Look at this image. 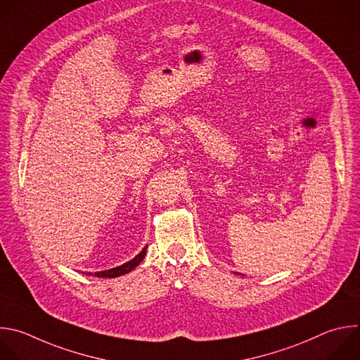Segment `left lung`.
<instances>
[{"mask_svg": "<svg viewBox=\"0 0 360 360\" xmlns=\"http://www.w3.org/2000/svg\"><path fill=\"white\" fill-rule=\"evenodd\" d=\"M234 274H238V273H234ZM240 276H242V274H240Z\"/></svg>", "mask_w": 360, "mask_h": 360, "instance_id": "8db88e82", "label": "left lung"}]
</instances>
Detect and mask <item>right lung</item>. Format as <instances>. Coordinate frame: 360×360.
I'll list each match as a JSON object with an SVG mask.
<instances>
[{"mask_svg": "<svg viewBox=\"0 0 360 360\" xmlns=\"http://www.w3.org/2000/svg\"><path fill=\"white\" fill-rule=\"evenodd\" d=\"M147 255V246L130 262L118 266V267H114V269H110V270H104V271H97L94 273V277H101V278H115V277H120V276H124L127 273H130L131 270H134L146 257ZM89 276H93L91 273H89Z\"/></svg>", "mask_w": 360, "mask_h": 360, "instance_id": "1", "label": "right lung"}]
</instances>
